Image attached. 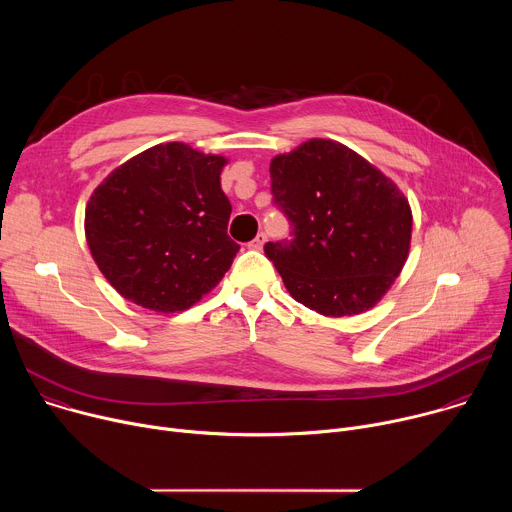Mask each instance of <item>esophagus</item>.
Wrapping results in <instances>:
<instances>
[{
    "label": "esophagus",
    "mask_w": 512,
    "mask_h": 512,
    "mask_svg": "<svg viewBox=\"0 0 512 512\" xmlns=\"http://www.w3.org/2000/svg\"><path fill=\"white\" fill-rule=\"evenodd\" d=\"M265 241H267V237H265L263 233H259V235L249 243V247H251V249H255V251H261V249H263V245H265Z\"/></svg>",
    "instance_id": "esophagus-1"
}]
</instances>
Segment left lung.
Returning <instances> with one entry per match:
<instances>
[{
    "label": "left lung",
    "mask_w": 512,
    "mask_h": 512,
    "mask_svg": "<svg viewBox=\"0 0 512 512\" xmlns=\"http://www.w3.org/2000/svg\"><path fill=\"white\" fill-rule=\"evenodd\" d=\"M269 172L294 239L267 243L265 255L289 296L330 318L377 306L411 247L413 214L399 186L344 143L320 137L275 156Z\"/></svg>",
    "instance_id": "1"
}]
</instances>
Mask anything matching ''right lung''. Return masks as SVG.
I'll use <instances>...</instances> for the list:
<instances>
[{"instance_id": "add662e5", "label": "right lung", "mask_w": 512, "mask_h": 512, "mask_svg": "<svg viewBox=\"0 0 512 512\" xmlns=\"http://www.w3.org/2000/svg\"><path fill=\"white\" fill-rule=\"evenodd\" d=\"M225 156L158 143L117 166L91 194L85 237L125 300L160 314L192 308L229 271L239 245L227 235Z\"/></svg>"}]
</instances>
